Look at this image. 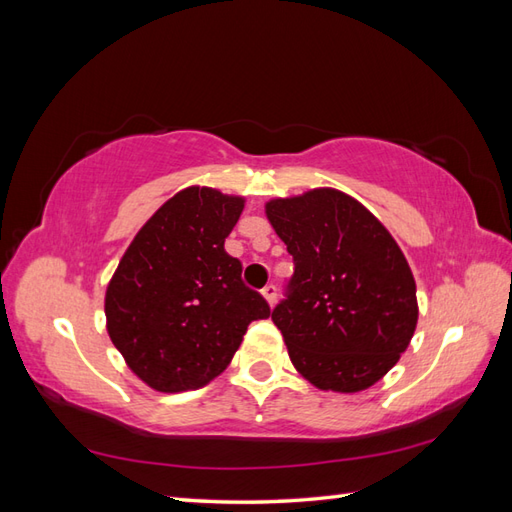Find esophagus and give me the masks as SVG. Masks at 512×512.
Wrapping results in <instances>:
<instances>
[{"mask_svg":"<svg viewBox=\"0 0 512 512\" xmlns=\"http://www.w3.org/2000/svg\"><path fill=\"white\" fill-rule=\"evenodd\" d=\"M261 294L266 296V301L270 303V305H275V301H277V285L275 283H268L264 290H261Z\"/></svg>","mask_w":512,"mask_h":512,"instance_id":"1","label":"esophagus"}]
</instances>
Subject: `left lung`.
<instances>
[{
  "label": "left lung",
  "instance_id": "obj_1",
  "mask_svg": "<svg viewBox=\"0 0 512 512\" xmlns=\"http://www.w3.org/2000/svg\"><path fill=\"white\" fill-rule=\"evenodd\" d=\"M294 275L272 320L290 360L320 390L358 392L382 379L417 327V285L371 211L336 189L270 200Z\"/></svg>",
  "mask_w": 512,
  "mask_h": 512
}]
</instances>
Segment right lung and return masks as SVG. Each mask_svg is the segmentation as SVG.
I'll return each mask as SVG.
<instances>
[{"label": "right lung", "mask_w": 512, "mask_h": 512, "mask_svg": "<svg viewBox=\"0 0 512 512\" xmlns=\"http://www.w3.org/2000/svg\"><path fill=\"white\" fill-rule=\"evenodd\" d=\"M244 200L209 187L170 198L135 235L106 290V327L130 371L161 392L194 390L229 366L270 305L224 251Z\"/></svg>", "instance_id": "obj_1"}]
</instances>
